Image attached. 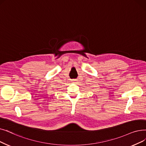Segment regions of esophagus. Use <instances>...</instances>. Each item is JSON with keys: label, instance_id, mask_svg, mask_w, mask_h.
I'll return each instance as SVG.
<instances>
[{"label": "esophagus", "instance_id": "esophagus-1", "mask_svg": "<svg viewBox=\"0 0 146 146\" xmlns=\"http://www.w3.org/2000/svg\"><path fill=\"white\" fill-rule=\"evenodd\" d=\"M77 80H78V79H72V82H77Z\"/></svg>", "mask_w": 146, "mask_h": 146}]
</instances>
